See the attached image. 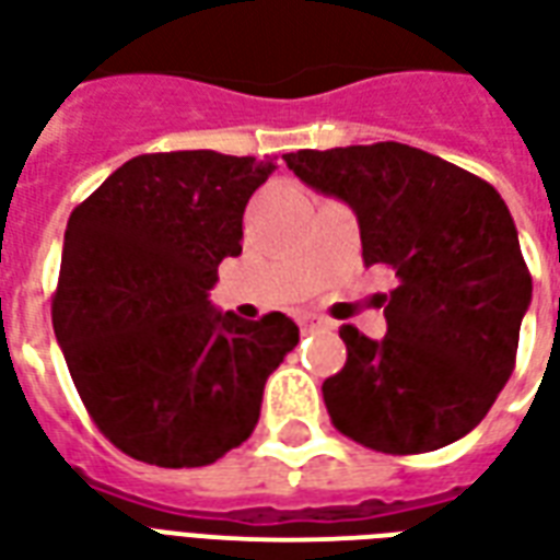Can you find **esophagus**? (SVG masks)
Masks as SVG:
<instances>
[{"mask_svg":"<svg viewBox=\"0 0 560 560\" xmlns=\"http://www.w3.org/2000/svg\"><path fill=\"white\" fill-rule=\"evenodd\" d=\"M296 320H300L302 332H320V329H332V323L326 320V317H320V314H312V312L300 314Z\"/></svg>","mask_w":560,"mask_h":560,"instance_id":"34e87169","label":"esophagus"}]
</instances>
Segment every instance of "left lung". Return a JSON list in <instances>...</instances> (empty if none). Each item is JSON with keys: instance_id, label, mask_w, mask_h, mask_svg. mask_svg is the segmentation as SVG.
Segmentation results:
<instances>
[{"instance_id": "1", "label": "left lung", "mask_w": 560, "mask_h": 560, "mask_svg": "<svg viewBox=\"0 0 560 560\" xmlns=\"http://www.w3.org/2000/svg\"><path fill=\"white\" fill-rule=\"evenodd\" d=\"M302 184L353 207L364 264L395 269L383 341L341 326L347 362L323 383L343 436L383 454L463 439L511 380L532 272L487 180L400 142L284 153Z\"/></svg>"}]
</instances>
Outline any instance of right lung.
I'll return each mask as SVG.
<instances>
[{"label": "right lung", "mask_w": 560, "mask_h": 560, "mask_svg": "<svg viewBox=\"0 0 560 560\" xmlns=\"http://www.w3.org/2000/svg\"><path fill=\"white\" fill-rule=\"evenodd\" d=\"M272 160L142 153L68 219L52 326L115 448L163 469L210 466L258 424L267 376L300 341L281 312L240 320L207 291L237 258L252 192Z\"/></svg>", "instance_id": "right-lung-1"}]
</instances>
